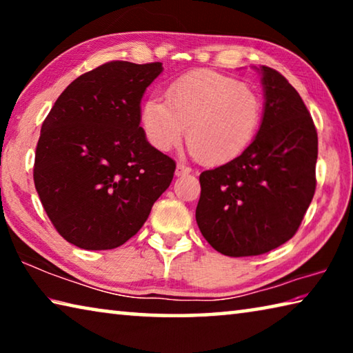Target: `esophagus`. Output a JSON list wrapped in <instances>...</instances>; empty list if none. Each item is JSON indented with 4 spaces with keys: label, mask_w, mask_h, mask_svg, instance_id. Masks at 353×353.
<instances>
[{
    "label": "esophagus",
    "mask_w": 353,
    "mask_h": 353,
    "mask_svg": "<svg viewBox=\"0 0 353 353\" xmlns=\"http://www.w3.org/2000/svg\"><path fill=\"white\" fill-rule=\"evenodd\" d=\"M190 172H191L190 166L183 165V163H177V166H176V176L177 177L179 176H187V174H190Z\"/></svg>",
    "instance_id": "34e87169"
}]
</instances>
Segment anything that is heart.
<instances>
[{"mask_svg":"<svg viewBox=\"0 0 353 353\" xmlns=\"http://www.w3.org/2000/svg\"><path fill=\"white\" fill-rule=\"evenodd\" d=\"M165 101L148 98L140 121L148 141L160 152L181 145L188 128L191 151L205 165L240 157L259 132L263 104L241 81L216 71L198 70L177 77Z\"/></svg>","mask_w":353,"mask_h":353,"instance_id":"heart-1","label":"heart"}]
</instances>
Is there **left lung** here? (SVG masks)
Wrapping results in <instances>:
<instances>
[{
    "label": "left lung",
    "instance_id": "8db88e82",
    "mask_svg": "<svg viewBox=\"0 0 353 353\" xmlns=\"http://www.w3.org/2000/svg\"><path fill=\"white\" fill-rule=\"evenodd\" d=\"M265 107L259 132L240 157L199 176L196 221L229 256L282 246L301 225L316 190L318 132L296 88L260 67Z\"/></svg>",
    "mask_w": 353,
    "mask_h": 353
}]
</instances>
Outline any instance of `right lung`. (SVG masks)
Returning a JSON list of instances; mask_svg holds the SVG:
<instances>
[{
	"label": "right lung",
	"instance_id": "add662e5",
	"mask_svg": "<svg viewBox=\"0 0 353 353\" xmlns=\"http://www.w3.org/2000/svg\"><path fill=\"white\" fill-rule=\"evenodd\" d=\"M160 62H107L65 88L41 124L34 183L68 243L115 249L145 224L170 187L176 162L149 145L141 98Z\"/></svg>",
	"mask_w": 353,
	"mask_h": 353
}]
</instances>
